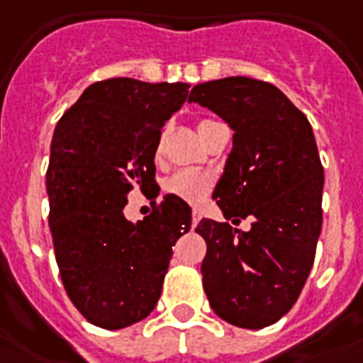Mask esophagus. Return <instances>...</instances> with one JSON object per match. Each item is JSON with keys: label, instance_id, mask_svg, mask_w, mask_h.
<instances>
[{"label": "esophagus", "instance_id": "obj_1", "mask_svg": "<svg viewBox=\"0 0 363 363\" xmlns=\"http://www.w3.org/2000/svg\"><path fill=\"white\" fill-rule=\"evenodd\" d=\"M200 218H201V213L198 211V209H194V211H192V228H194V226H198Z\"/></svg>", "mask_w": 363, "mask_h": 363}]
</instances>
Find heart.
Segmentation results:
<instances>
[{
    "instance_id": "obj_1",
    "label": "heart",
    "mask_w": 363,
    "mask_h": 363,
    "mask_svg": "<svg viewBox=\"0 0 363 363\" xmlns=\"http://www.w3.org/2000/svg\"><path fill=\"white\" fill-rule=\"evenodd\" d=\"M213 123H217V121H200V125H198L200 135H203ZM160 152H162V140L157 143V154H160ZM211 188L213 177L209 175V173H206V171L181 169L163 181V190H165V192L171 194V196H175L179 200L186 201V203H200V201H203V198H206L207 194L211 192Z\"/></svg>"
}]
</instances>
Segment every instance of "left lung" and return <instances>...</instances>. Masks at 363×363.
Masks as SVG:
<instances>
[{
    "label": "left lung",
    "mask_w": 363,
    "mask_h": 363,
    "mask_svg": "<svg viewBox=\"0 0 363 363\" xmlns=\"http://www.w3.org/2000/svg\"><path fill=\"white\" fill-rule=\"evenodd\" d=\"M188 102L232 127L234 148L213 200L226 220L251 217V230L201 218L207 243L203 291L218 318L245 329L291 311L316 257L323 167L306 116L272 83L225 77L196 85Z\"/></svg>",
    "instance_id": "left-lung-1"
}]
</instances>
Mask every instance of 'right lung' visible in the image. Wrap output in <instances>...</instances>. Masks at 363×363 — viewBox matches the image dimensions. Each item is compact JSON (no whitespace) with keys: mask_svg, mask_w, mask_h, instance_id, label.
Returning <instances> with one entry per match:
<instances>
[{"mask_svg":"<svg viewBox=\"0 0 363 363\" xmlns=\"http://www.w3.org/2000/svg\"><path fill=\"white\" fill-rule=\"evenodd\" d=\"M188 87L96 82L52 133L47 196L60 280L82 316L102 329L127 328L154 311L173 245L192 225L190 206L171 194L137 225L123 217L133 188L156 186L162 127Z\"/></svg>","mask_w":363,"mask_h":363,"instance_id":"add662e5","label":"right lung"}]
</instances>
